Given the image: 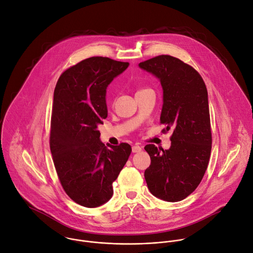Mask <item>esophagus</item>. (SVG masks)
<instances>
[{
    "label": "esophagus",
    "instance_id": "obj_1",
    "mask_svg": "<svg viewBox=\"0 0 253 253\" xmlns=\"http://www.w3.org/2000/svg\"><path fill=\"white\" fill-rule=\"evenodd\" d=\"M142 150V147H140L139 145H134V146H132V152L133 153H138V152H140Z\"/></svg>",
    "mask_w": 253,
    "mask_h": 253
}]
</instances>
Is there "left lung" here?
I'll return each mask as SVG.
<instances>
[{"label": "left lung", "mask_w": 253, "mask_h": 253, "mask_svg": "<svg viewBox=\"0 0 253 253\" xmlns=\"http://www.w3.org/2000/svg\"><path fill=\"white\" fill-rule=\"evenodd\" d=\"M154 74L163 89L160 123L173 130L168 150L148 144L151 164L145 170L150 192L165 201L185 199L199 185L207 169L212 144L205 83L190 65L169 55L139 64Z\"/></svg>", "instance_id": "obj_1"}]
</instances>
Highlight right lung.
Returning <instances> with one entry per match:
<instances>
[{"label":"right lung","mask_w":253,"mask_h":253,"mask_svg":"<svg viewBox=\"0 0 253 253\" xmlns=\"http://www.w3.org/2000/svg\"><path fill=\"white\" fill-rule=\"evenodd\" d=\"M128 66V62L91 57L65 70L55 87L53 162L66 194L85 207H98L112 197V184L132 151L128 143L107 148L97 129L108 115L106 89Z\"/></svg>","instance_id":"obj_1"}]
</instances>
